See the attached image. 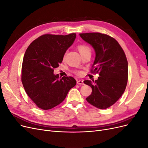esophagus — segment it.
I'll list each match as a JSON object with an SVG mask.
<instances>
[{
    "mask_svg": "<svg viewBox=\"0 0 148 148\" xmlns=\"http://www.w3.org/2000/svg\"><path fill=\"white\" fill-rule=\"evenodd\" d=\"M77 84L79 85H81V84H84V83L83 80H77Z\"/></svg>",
    "mask_w": 148,
    "mask_h": 148,
    "instance_id": "esophagus-1",
    "label": "esophagus"
}]
</instances>
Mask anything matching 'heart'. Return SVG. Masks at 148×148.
<instances>
[{
  "mask_svg": "<svg viewBox=\"0 0 148 148\" xmlns=\"http://www.w3.org/2000/svg\"><path fill=\"white\" fill-rule=\"evenodd\" d=\"M77 48L78 49L79 53H81V54L84 52H91V49H90V48H89V47L87 45H85V44H79V45L78 46ZM65 55H64V57H65ZM75 73L78 75L81 73L80 71H76Z\"/></svg>",
  "mask_w": 148,
  "mask_h": 148,
  "instance_id": "1",
  "label": "heart"
}]
</instances>
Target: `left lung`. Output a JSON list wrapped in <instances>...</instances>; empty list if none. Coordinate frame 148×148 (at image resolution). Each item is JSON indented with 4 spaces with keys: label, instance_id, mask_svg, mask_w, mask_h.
I'll return each instance as SVG.
<instances>
[{
    "label": "left lung",
    "instance_id": "1",
    "mask_svg": "<svg viewBox=\"0 0 148 148\" xmlns=\"http://www.w3.org/2000/svg\"><path fill=\"white\" fill-rule=\"evenodd\" d=\"M79 36L95 49L96 58L91 73L99 75L95 82L84 81L92 88L86 99L98 109H107L119 99L126 88L128 76L126 56L119 43L109 35L89 33Z\"/></svg>",
    "mask_w": 148,
    "mask_h": 148
}]
</instances>
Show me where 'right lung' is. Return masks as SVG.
<instances>
[{"instance_id": "obj_1", "label": "right lung", "mask_w": 148, "mask_h": 148, "mask_svg": "<svg viewBox=\"0 0 148 148\" xmlns=\"http://www.w3.org/2000/svg\"><path fill=\"white\" fill-rule=\"evenodd\" d=\"M75 33L43 34L26 49L21 67V82L30 99L39 108L49 110L63 102L77 82L71 77L59 79L53 74L73 43Z\"/></svg>"}]
</instances>
